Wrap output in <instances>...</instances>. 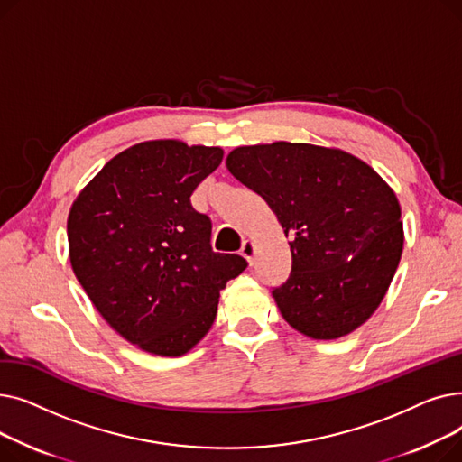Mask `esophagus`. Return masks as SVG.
I'll use <instances>...</instances> for the list:
<instances>
[{
  "mask_svg": "<svg viewBox=\"0 0 462 462\" xmlns=\"http://www.w3.org/2000/svg\"><path fill=\"white\" fill-rule=\"evenodd\" d=\"M239 253H241V256H244V258L247 260L249 265L254 263V244H253V241L245 239L244 245H241V251H239Z\"/></svg>",
  "mask_w": 462,
  "mask_h": 462,
  "instance_id": "1",
  "label": "esophagus"
}]
</instances>
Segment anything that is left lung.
<instances>
[{"instance_id": "obj_1", "label": "left lung", "mask_w": 462, "mask_h": 462, "mask_svg": "<svg viewBox=\"0 0 462 462\" xmlns=\"http://www.w3.org/2000/svg\"><path fill=\"white\" fill-rule=\"evenodd\" d=\"M226 168L260 194L290 237L292 272L272 292L282 319L317 341L365 324L402 254L393 189L356 155L312 143L239 145Z\"/></svg>"}]
</instances>
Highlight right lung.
Masks as SVG:
<instances>
[{
  "label": "right lung",
  "instance_id": "add662e5",
  "mask_svg": "<svg viewBox=\"0 0 462 462\" xmlns=\"http://www.w3.org/2000/svg\"><path fill=\"white\" fill-rule=\"evenodd\" d=\"M221 148L148 140L110 159L72 202V272L101 317L140 350L178 357L213 326L226 282L247 268L213 253L211 221L190 194Z\"/></svg>",
  "mask_w": 462,
  "mask_h": 462
}]
</instances>
